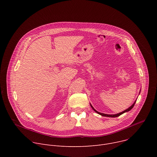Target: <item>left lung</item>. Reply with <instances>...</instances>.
<instances>
[{"instance_id": "1", "label": "left lung", "mask_w": 157, "mask_h": 157, "mask_svg": "<svg viewBox=\"0 0 157 157\" xmlns=\"http://www.w3.org/2000/svg\"><path fill=\"white\" fill-rule=\"evenodd\" d=\"M137 101V100H136ZM136 101L134 102V103L130 106V107H129L128 109H125V110H124L123 112H121V113H118V114H103V113H99V112H98L96 110H95L94 109V108L92 106V105L91 104H90L91 105V107H92V109L96 112V113H97L98 114H99V115H101V116H104V117H118V116H121V115H122V114H124V113H127V112H128V111H129V110H130L132 108H133V107L134 106V105H135V104H136Z\"/></svg>"}]
</instances>
